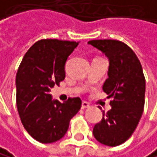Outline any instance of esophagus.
<instances>
[{
	"label": "esophagus",
	"mask_w": 157,
	"mask_h": 157,
	"mask_svg": "<svg viewBox=\"0 0 157 157\" xmlns=\"http://www.w3.org/2000/svg\"><path fill=\"white\" fill-rule=\"evenodd\" d=\"M90 107V105H89V104H87L86 101H83L82 104H81V108L82 109H86V108H89Z\"/></svg>",
	"instance_id": "obj_1"
}]
</instances>
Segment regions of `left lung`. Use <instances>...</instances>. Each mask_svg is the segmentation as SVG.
I'll return each instance as SVG.
<instances>
[{
  "label": "left lung",
  "mask_w": 157,
  "mask_h": 157,
  "mask_svg": "<svg viewBox=\"0 0 157 157\" xmlns=\"http://www.w3.org/2000/svg\"><path fill=\"white\" fill-rule=\"evenodd\" d=\"M88 44L109 58L108 78L102 86L111 98L112 108L96 124L93 134L100 143L115 147L132 135L139 123L145 105L146 80L135 52L119 40H91Z\"/></svg>",
  "instance_id": "8db88e82"
}]
</instances>
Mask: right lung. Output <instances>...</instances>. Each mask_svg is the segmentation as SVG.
Wrapping results in <instances>:
<instances>
[{
	"mask_svg": "<svg viewBox=\"0 0 157 157\" xmlns=\"http://www.w3.org/2000/svg\"><path fill=\"white\" fill-rule=\"evenodd\" d=\"M78 42L42 39L23 57L16 74V105L29 134L41 143H53L65 135L81 100L69 98L63 104L49 94L65 78V63Z\"/></svg>",
	"mask_w": 157,
	"mask_h": 157,
	"instance_id": "1",
	"label": "right lung"
}]
</instances>
